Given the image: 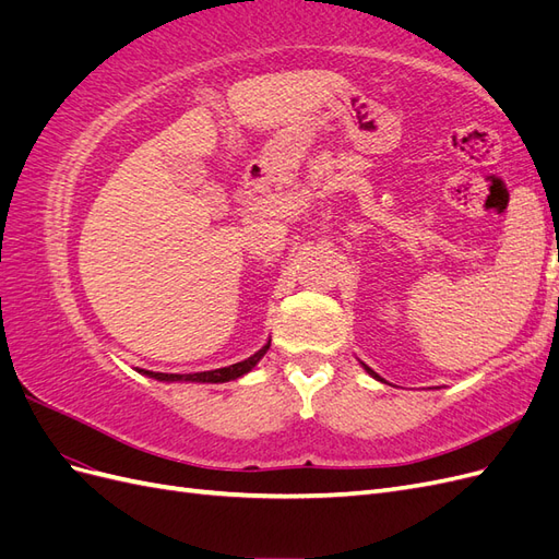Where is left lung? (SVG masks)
<instances>
[{
	"mask_svg": "<svg viewBox=\"0 0 559 559\" xmlns=\"http://www.w3.org/2000/svg\"><path fill=\"white\" fill-rule=\"evenodd\" d=\"M361 366H364V368H366V373H368V376H370V378H376V380H380V382H384V380H382V378H380V376H378V373H376V370H373V368H368V366H366V364H364V361H361Z\"/></svg>",
	"mask_w": 559,
	"mask_h": 559,
	"instance_id": "8db88e82",
	"label": "left lung"
}]
</instances>
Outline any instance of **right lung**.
<instances>
[{"label": "right lung", "mask_w": 559, "mask_h": 559, "mask_svg": "<svg viewBox=\"0 0 559 559\" xmlns=\"http://www.w3.org/2000/svg\"><path fill=\"white\" fill-rule=\"evenodd\" d=\"M267 347H270V341L257 354H251L249 359H245L240 364H233V366H226V368H216V370H202V373L177 376V373H154V370H140V373H144L146 378L160 380V382H210V384L230 382V380H238V378L247 376L249 370L263 359V354L267 352Z\"/></svg>", "instance_id": "right-lung-1"}]
</instances>
